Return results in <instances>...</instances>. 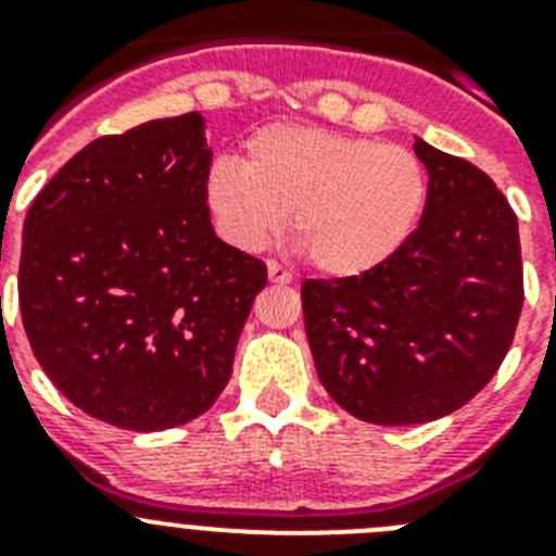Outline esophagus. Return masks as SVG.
<instances>
[{"label": "esophagus", "mask_w": 556, "mask_h": 556, "mask_svg": "<svg viewBox=\"0 0 556 556\" xmlns=\"http://www.w3.org/2000/svg\"><path fill=\"white\" fill-rule=\"evenodd\" d=\"M267 275L273 283H292V273L283 269L278 262H267Z\"/></svg>", "instance_id": "34e87169"}]
</instances>
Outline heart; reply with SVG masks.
Segmentation results:
<instances>
[{
    "label": "heart",
    "instance_id": "b5f03b06",
    "mask_svg": "<svg viewBox=\"0 0 556 556\" xmlns=\"http://www.w3.org/2000/svg\"><path fill=\"white\" fill-rule=\"evenodd\" d=\"M429 200L424 161L401 144L303 125L253 132L242 161L205 172V205L219 233L258 250L289 214L292 239L331 278H358L409 242Z\"/></svg>",
    "mask_w": 556,
    "mask_h": 556
}]
</instances>
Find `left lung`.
Returning <instances> with one entry per match:
<instances>
[{
    "label": "left lung",
    "instance_id": "obj_1",
    "mask_svg": "<svg viewBox=\"0 0 556 556\" xmlns=\"http://www.w3.org/2000/svg\"><path fill=\"white\" fill-rule=\"evenodd\" d=\"M429 200L409 242L358 278L306 281L303 320L328 395L376 426L465 406L513 345L523 306L518 217L493 180L415 141Z\"/></svg>",
    "mask_w": 556,
    "mask_h": 556
}]
</instances>
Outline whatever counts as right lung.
Returning a JSON list of instances; mask_svg holds the SVG:
<instances>
[{
    "instance_id": "1",
    "label": "right lung",
    "mask_w": 556,
    "mask_h": 556,
    "mask_svg": "<svg viewBox=\"0 0 556 556\" xmlns=\"http://www.w3.org/2000/svg\"><path fill=\"white\" fill-rule=\"evenodd\" d=\"M205 119H152L83 147L24 219L18 303L52 384L102 424L184 426L233 370L258 258L214 233Z\"/></svg>"
}]
</instances>
